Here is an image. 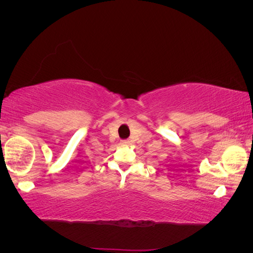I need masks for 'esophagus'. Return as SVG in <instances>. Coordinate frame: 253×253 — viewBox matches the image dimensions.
I'll use <instances>...</instances> for the list:
<instances>
[{
    "label": "esophagus",
    "instance_id": "34e87169",
    "mask_svg": "<svg viewBox=\"0 0 253 253\" xmlns=\"http://www.w3.org/2000/svg\"><path fill=\"white\" fill-rule=\"evenodd\" d=\"M129 140L127 139H124V140H121V145H123V146H127V145H129Z\"/></svg>",
    "mask_w": 253,
    "mask_h": 253
}]
</instances>
